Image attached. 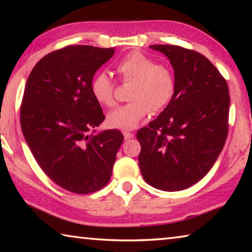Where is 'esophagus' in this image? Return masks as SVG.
Returning <instances> with one entry per match:
<instances>
[{
    "mask_svg": "<svg viewBox=\"0 0 252 252\" xmlns=\"http://www.w3.org/2000/svg\"><path fill=\"white\" fill-rule=\"evenodd\" d=\"M123 135H125L126 140H130L131 138H133V133H131V132H127V131H123Z\"/></svg>",
    "mask_w": 252,
    "mask_h": 252,
    "instance_id": "esophagus-1",
    "label": "esophagus"
}]
</instances>
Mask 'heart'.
Masks as SVG:
<instances>
[{
	"label": "heart",
	"instance_id": "1",
	"mask_svg": "<svg viewBox=\"0 0 252 252\" xmlns=\"http://www.w3.org/2000/svg\"><path fill=\"white\" fill-rule=\"evenodd\" d=\"M125 82H131L130 103L111 111L106 121L111 127L132 130L138 126L150 110L153 112L165 108L176 91V80L168 66L156 64L151 58L132 52L122 58L116 65ZM91 91L100 104H114V84L105 72H97L91 82Z\"/></svg>",
	"mask_w": 252,
	"mask_h": 252
}]
</instances>
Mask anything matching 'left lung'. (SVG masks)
I'll list each match as a JSON object with an SVG mask.
<instances>
[{"label":"left lung","instance_id":"8db88e82","mask_svg":"<svg viewBox=\"0 0 252 252\" xmlns=\"http://www.w3.org/2000/svg\"><path fill=\"white\" fill-rule=\"evenodd\" d=\"M170 60L176 91L170 103L140 129L139 167L148 185L180 191L206 176L228 135L230 95L217 67L195 51L177 45H150Z\"/></svg>","mask_w":252,"mask_h":252}]
</instances>
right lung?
I'll use <instances>...</instances> for the list:
<instances>
[{"label": "right lung", "mask_w": 252, "mask_h": 252, "mask_svg": "<svg viewBox=\"0 0 252 252\" xmlns=\"http://www.w3.org/2000/svg\"><path fill=\"white\" fill-rule=\"evenodd\" d=\"M114 48L70 45L42 58L30 73L21 127L34 159L63 189L87 194L110 181L123 135L91 130L105 119L91 91L93 75Z\"/></svg>", "instance_id": "1"}]
</instances>
